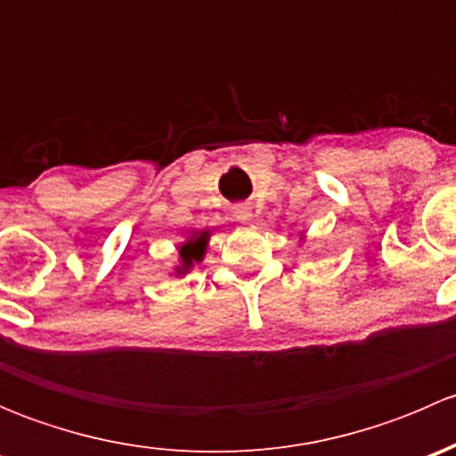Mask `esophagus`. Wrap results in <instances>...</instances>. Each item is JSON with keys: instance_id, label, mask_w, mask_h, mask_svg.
Here are the masks:
<instances>
[{"instance_id": "esophagus-1", "label": "esophagus", "mask_w": 456, "mask_h": 456, "mask_svg": "<svg viewBox=\"0 0 456 456\" xmlns=\"http://www.w3.org/2000/svg\"><path fill=\"white\" fill-rule=\"evenodd\" d=\"M233 216H236V220H240V223H247V220H251V209L245 205H238L236 209H233Z\"/></svg>"}]
</instances>
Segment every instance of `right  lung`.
Wrapping results in <instances>:
<instances>
[{
	"instance_id": "1",
	"label": "right lung",
	"mask_w": 456,
	"mask_h": 456,
	"mask_svg": "<svg viewBox=\"0 0 456 456\" xmlns=\"http://www.w3.org/2000/svg\"><path fill=\"white\" fill-rule=\"evenodd\" d=\"M207 242H209V232H196L190 240L183 242L181 249H178V257H181V265L176 266L178 275L187 273L194 266V262L202 260L207 251Z\"/></svg>"
}]
</instances>
